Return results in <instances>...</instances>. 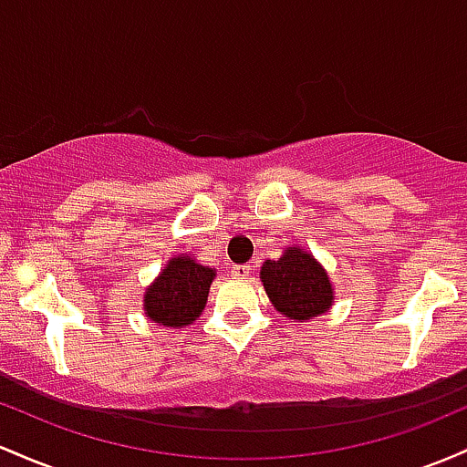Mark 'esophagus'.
Here are the masks:
<instances>
[{
    "instance_id": "34e87169",
    "label": "esophagus",
    "mask_w": 467,
    "mask_h": 467,
    "mask_svg": "<svg viewBox=\"0 0 467 467\" xmlns=\"http://www.w3.org/2000/svg\"><path fill=\"white\" fill-rule=\"evenodd\" d=\"M232 275L240 277V280H243V277H249L251 275V266L249 265H234L232 266Z\"/></svg>"
}]
</instances>
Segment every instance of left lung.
Here are the masks:
<instances>
[{"label": "left lung", "mask_w": 467, "mask_h": 467, "mask_svg": "<svg viewBox=\"0 0 467 467\" xmlns=\"http://www.w3.org/2000/svg\"><path fill=\"white\" fill-rule=\"evenodd\" d=\"M260 280L275 311L289 319H313L333 306L335 293L327 271L300 247H289L282 258L266 260Z\"/></svg>", "instance_id": "1"}]
</instances>
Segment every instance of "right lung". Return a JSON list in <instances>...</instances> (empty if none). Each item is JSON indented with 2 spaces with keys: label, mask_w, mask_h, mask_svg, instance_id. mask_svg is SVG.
Returning a JSON list of instances; mask_svg holds the SVG:
<instances>
[{
  "label": "right lung",
  "mask_w": 467,
  "mask_h": 467,
  "mask_svg": "<svg viewBox=\"0 0 467 467\" xmlns=\"http://www.w3.org/2000/svg\"><path fill=\"white\" fill-rule=\"evenodd\" d=\"M213 277L216 269L198 265L187 254L176 255L145 289V316L167 328L190 327L205 308Z\"/></svg>",
  "instance_id": "obj_1"
}]
</instances>
